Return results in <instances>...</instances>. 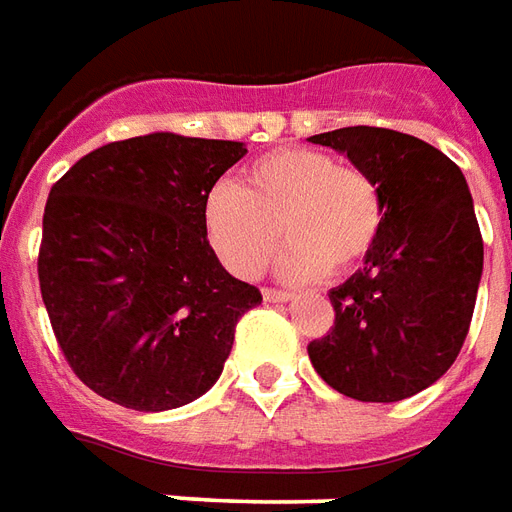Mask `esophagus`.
Here are the masks:
<instances>
[{"label": "esophagus", "instance_id": "esophagus-1", "mask_svg": "<svg viewBox=\"0 0 512 512\" xmlns=\"http://www.w3.org/2000/svg\"><path fill=\"white\" fill-rule=\"evenodd\" d=\"M263 298H266V301H271V304H285V301H293L295 295L287 293V290H274V287H266V290H263Z\"/></svg>", "mask_w": 512, "mask_h": 512}]
</instances>
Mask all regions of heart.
I'll return each mask as SVG.
<instances>
[{"label":"heart","mask_w":512,"mask_h":512,"mask_svg":"<svg viewBox=\"0 0 512 512\" xmlns=\"http://www.w3.org/2000/svg\"><path fill=\"white\" fill-rule=\"evenodd\" d=\"M203 225L222 266L255 279L282 244L279 271L293 282L347 274L372 255L385 225L380 184L320 149H279L255 160L238 187L217 184Z\"/></svg>","instance_id":"obj_1"}]
</instances>
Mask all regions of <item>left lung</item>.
<instances>
[{
	"mask_svg": "<svg viewBox=\"0 0 512 512\" xmlns=\"http://www.w3.org/2000/svg\"><path fill=\"white\" fill-rule=\"evenodd\" d=\"M312 143L347 154L380 184L385 225L366 266L333 287V328L309 358L333 391L401 401L448 372L467 339L483 238L467 179L426 140L382 127H342Z\"/></svg>",
	"mask_w": 512,
	"mask_h": 512,
	"instance_id": "left-lung-1",
	"label": "left lung"
}]
</instances>
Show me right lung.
I'll use <instances>...</instances> for the list:
<instances>
[{
    "mask_svg": "<svg viewBox=\"0 0 512 512\" xmlns=\"http://www.w3.org/2000/svg\"><path fill=\"white\" fill-rule=\"evenodd\" d=\"M244 154L151 132L94 149L51 187L40 293L70 369L102 399L176 410L219 380L241 314L263 301L203 225L208 192Z\"/></svg>",
    "mask_w": 512,
    "mask_h": 512,
    "instance_id": "obj_1",
    "label": "right lung"
}]
</instances>
